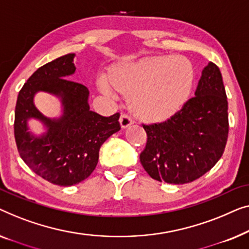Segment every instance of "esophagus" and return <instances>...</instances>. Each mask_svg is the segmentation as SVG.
Listing matches in <instances>:
<instances>
[{
  "label": "esophagus",
  "mask_w": 249,
  "mask_h": 249,
  "mask_svg": "<svg viewBox=\"0 0 249 249\" xmlns=\"http://www.w3.org/2000/svg\"><path fill=\"white\" fill-rule=\"evenodd\" d=\"M120 123L122 128H127L129 125L133 124V120L129 116H127V115H122L120 117Z\"/></svg>",
  "instance_id": "obj_1"
}]
</instances>
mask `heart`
<instances>
[{"instance_id":"b5f03b06","label":"heart","mask_w":249,"mask_h":249,"mask_svg":"<svg viewBox=\"0 0 249 249\" xmlns=\"http://www.w3.org/2000/svg\"><path fill=\"white\" fill-rule=\"evenodd\" d=\"M108 81L128 98L129 109L146 123L170 120L183 109L194 88L191 63L179 56H153L113 66ZM101 89L108 91L106 82Z\"/></svg>"}]
</instances>
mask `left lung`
Masks as SVG:
<instances>
[{"instance_id": "8db88e82", "label": "left lung", "mask_w": 249, "mask_h": 249, "mask_svg": "<svg viewBox=\"0 0 249 249\" xmlns=\"http://www.w3.org/2000/svg\"><path fill=\"white\" fill-rule=\"evenodd\" d=\"M143 128L148 141L140 161L153 179L186 184L208 173L223 155L229 132L228 101L218 66L212 62L205 66L195 97L179 113Z\"/></svg>"}]
</instances>
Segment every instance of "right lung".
I'll list each match as a JSON object with an SVG mask.
<instances>
[{"mask_svg":"<svg viewBox=\"0 0 249 249\" xmlns=\"http://www.w3.org/2000/svg\"><path fill=\"white\" fill-rule=\"evenodd\" d=\"M74 54L54 59L37 70L20 90L15 113V138L19 155L38 176L58 186H72L94 170L103 143L121 129L120 114L104 117L90 110L89 90L68 79L75 72ZM38 90L61 99L63 115L48 119L38 111ZM36 118L48 128L40 137L29 132L27 120Z\"/></svg>","mask_w":249,"mask_h":249,"instance_id":"add662e5","label":"right lung"}]
</instances>
